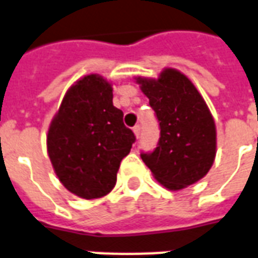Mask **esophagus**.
<instances>
[{"instance_id":"esophagus-1","label":"esophagus","mask_w":258,"mask_h":258,"mask_svg":"<svg viewBox=\"0 0 258 258\" xmlns=\"http://www.w3.org/2000/svg\"><path fill=\"white\" fill-rule=\"evenodd\" d=\"M133 132H135V135H136V137L139 139V137H140V135H141L140 125H136V126L133 127Z\"/></svg>"}]
</instances>
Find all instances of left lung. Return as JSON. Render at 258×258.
Listing matches in <instances>:
<instances>
[{
    "instance_id": "left-lung-1",
    "label": "left lung",
    "mask_w": 258,
    "mask_h": 258,
    "mask_svg": "<svg viewBox=\"0 0 258 258\" xmlns=\"http://www.w3.org/2000/svg\"><path fill=\"white\" fill-rule=\"evenodd\" d=\"M160 127L158 147L141 152L155 179L179 190L207 175L216 155V127L210 108L193 83L166 68L159 77H136Z\"/></svg>"
}]
</instances>
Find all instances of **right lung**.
Masks as SVG:
<instances>
[{
  "instance_id": "add662e5",
  "label": "right lung",
  "mask_w": 258,
  "mask_h": 258,
  "mask_svg": "<svg viewBox=\"0 0 258 258\" xmlns=\"http://www.w3.org/2000/svg\"><path fill=\"white\" fill-rule=\"evenodd\" d=\"M113 104V88L88 75L68 90L47 133V152L58 179L85 200L113 190L121 160L136 141Z\"/></svg>"
}]
</instances>
